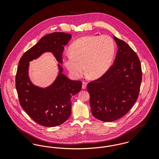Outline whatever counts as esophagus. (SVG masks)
<instances>
[{
    "mask_svg": "<svg viewBox=\"0 0 159 159\" xmlns=\"http://www.w3.org/2000/svg\"><path fill=\"white\" fill-rule=\"evenodd\" d=\"M87 87V83L86 81H83V84H82V89H85Z\"/></svg>",
    "mask_w": 159,
    "mask_h": 159,
    "instance_id": "obj_1",
    "label": "esophagus"
}]
</instances>
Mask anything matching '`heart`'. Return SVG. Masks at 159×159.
I'll use <instances>...</instances> for the list:
<instances>
[{
    "label": "heart",
    "instance_id": "1",
    "mask_svg": "<svg viewBox=\"0 0 159 159\" xmlns=\"http://www.w3.org/2000/svg\"><path fill=\"white\" fill-rule=\"evenodd\" d=\"M69 51L70 55L63 59V62L73 78L81 76L85 66L89 76L98 79L110 67L116 45L108 36L88 35L75 41Z\"/></svg>",
    "mask_w": 159,
    "mask_h": 159
}]
</instances>
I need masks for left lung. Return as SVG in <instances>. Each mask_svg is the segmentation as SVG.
I'll use <instances>...</instances> for the list:
<instances>
[{"label": "left lung", "mask_w": 159, "mask_h": 159, "mask_svg": "<svg viewBox=\"0 0 159 159\" xmlns=\"http://www.w3.org/2000/svg\"><path fill=\"white\" fill-rule=\"evenodd\" d=\"M117 52L111 66L100 78L87 85L92 115L112 122L127 113L139 95L142 70L136 52L124 41L114 37Z\"/></svg>", "instance_id": "left-lung-1"}]
</instances>
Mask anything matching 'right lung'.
I'll list each match as a JSON object with an SVG mask.
<instances>
[{"instance_id": "add662e5", "label": "right lung", "mask_w": 159, "mask_h": 159, "mask_svg": "<svg viewBox=\"0 0 159 159\" xmlns=\"http://www.w3.org/2000/svg\"><path fill=\"white\" fill-rule=\"evenodd\" d=\"M71 35L53 32L40 41L21 57L17 68L15 86L20 105L37 124L45 127H56L66 122L71 113V98L81 89V81H72L60 73L49 87L42 89L34 86L29 80V62L45 52H52L59 63L62 62L64 46ZM60 71L62 67L58 64Z\"/></svg>"}]
</instances>
